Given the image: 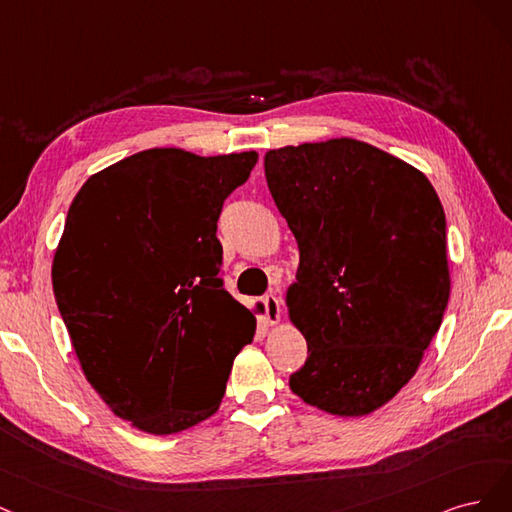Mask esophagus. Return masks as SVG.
Segmentation results:
<instances>
[{
	"label": "esophagus",
	"instance_id": "1",
	"mask_svg": "<svg viewBox=\"0 0 512 512\" xmlns=\"http://www.w3.org/2000/svg\"><path fill=\"white\" fill-rule=\"evenodd\" d=\"M263 306H266V319L270 325L278 323L280 321V300L276 298L274 293H266L263 295Z\"/></svg>",
	"mask_w": 512,
	"mask_h": 512
}]
</instances>
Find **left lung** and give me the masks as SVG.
<instances>
[{
    "instance_id": "1",
    "label": "left lung",
    "mask_w": 512,
    "mask_h": 512,
    "mask_svg": "<svg viewBox=\"0 0 512 512\" xmlns=\"http://www.w3.org/2000/svg\"><path fill=\"white\" fill-rule=\"evenodd\" d=\"M263 168L300 249L287 304L308 359L289 387L332 415H368L415 376L440 329L442 204L419 170L351 138L276 148Z\"/></svg>"
}]
</instances>
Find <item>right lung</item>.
<instances>
[{
  "label": "right lung",
  "mask_w": 512,
  "mask_h": 512,
  "mask_svg": "<svg viewBox=\"0 0 512 512\" xmlns=\"http://www.w3.org/2000/svg\"><path fill=\"white\" fill-rule=\"evenodd\" d=\"M257 153L148 148L93 174L68 210L53 291L87 381L138 430L208 419L255 317L227 293L217 221Z\"/></svg>",
  "instance_id": "add662e5"
}]
</instances>
